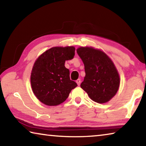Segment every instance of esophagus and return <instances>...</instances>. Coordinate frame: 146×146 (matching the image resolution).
<instances>
[{"label":"esophagus","instance_id":"esophagus-1","mask_svg":"<svg viewBox=\"0 0 146 146\" xmlns=\"http://www.w3.org/2000/svg\"><path fill=\"white\" fill-rule=\"evenodd\" d=\"M76 82L77 83L78 86H80V83H81V80H80V79H78V80H76Z\"/></svg>","mask_w":146,"mask_h":146}]
</instances>
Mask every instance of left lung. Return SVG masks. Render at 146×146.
I'll list each match as a JSON object with an SVG mask.
<instances>
[{
	"label": "left lung",
	"mask_w": 146,
	"mask_h": 146,
	"mask_svg": "<svg viewBox=\"0 0 146 146\" xmlns=\"http://www.w3.org/2000/svg\"><path fill=\"white\" fill-rule=\"evenodd\" d=\"M76 52L84 64L86 73L80 87L95 102H108L117 93L120 85L119 75L114 64L98 49L81 47Z\"/></svg>",
	"instance_id": "8db88e82"
}]
</instances>
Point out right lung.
Here are the masks:
<instances>
[{
	"instance_id": "add662e5",
	"label": "right lung",
	"mask_w": 146,
	"mask_h": 146,
	"mask_svg": "<svg viewBox=\"0 0 146 146\" xmlns=\"http://www.w3.org/2000/svg\"><path fill=\"white\" fill-rule=\"evenodd\" d=\"M73 46L54 47L45 51L35 61L32 69L31 84L35 95L47 106L64 102L77 84L70 80V70L64 66L75 56Z\"/></svg>"
}]
</instances>
